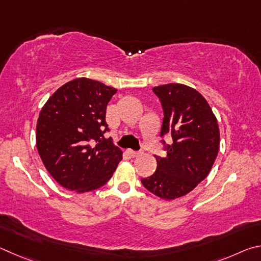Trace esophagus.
Instances as JSON below:
<instances>
[{
    "label": "esophagus",
    "instance_id": "34e87169",
    "mask_svg": "<svg viewBox=\"0 0 261 261\" xmlns=\"http://www.w3.org/2000/svg\"><path fill=\"white\" fill-rule=\"evenodd\" d=\"M127 153L133 158L139 157V156H141V154H142V152H141V151H134V150H127Z\"/></svg>",
    "mask_w": 261,
    "mask_h": 261
}]
</instances>
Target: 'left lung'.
<instances>
[{
	"label": "left lung",
	"instance_id": "obj_1",
	"mask_svg": "<svg viewBox=\"0 0 261 261\" xmlns=\"http://www.w3.org/2000/svg\"><path fill=\"white\" fill-rule=\"evenodd\" d=\"M152 91L164 110L161 136L171 134L173 143L166 147V157L154 156L156 172L141 182L150 193L171 200L190 193L207 176L218 156L220 132L211 107L196 89L167 84Z\"/></svg>",
	"mask_w": 261,
	"mask_h": 261
}]
</instances>
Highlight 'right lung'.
<instances>
[{
	"label": "right lung",
	"mask_w": 261,
	"mask_h": 261,
	"mask_svg": "<svg viewBox=\"0 0 261 261\" xmlns=\"http://www.w3.org/2000/svg\"><path fill=\"white\" fill-rule=\"evenodd\" d=\"M117 89L77 77L55 91L36 122V148L49 174L77 194L111 179L122 151L104 138L107 107Z\"/></svg>",
	"instance_id": "right-lung-1"
}]
</instances>
